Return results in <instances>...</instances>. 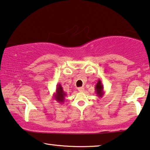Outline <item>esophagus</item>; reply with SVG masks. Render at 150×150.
<instances>
[{
    "label": "esophagus",
    "instance_id": "obj_1",
    "mask_svg": "<svg viewBox=\"0 0 150 150\" xmlns=\"http://www.w3.org/2000/svg\"><path fill=\"white\" fill-rule=\"evenodd\" d=\"M77 89H78V91H80V92H82V91H84V88L83 87H80V88H78Z\"/></svg>",
    "mask_w": 150,
    "mask_h": 150
}]
</instances>
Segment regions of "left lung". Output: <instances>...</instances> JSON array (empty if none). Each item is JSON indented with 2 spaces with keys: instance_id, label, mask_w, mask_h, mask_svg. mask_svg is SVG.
<instances>
[{
  "instance_id": "1",
  "label": "left lung",
  "mask_w": 150,
  "mask_h": 150,
  "mask_svg": "<svg viewBox=\"0 0 150 150\" xmlns=\"http://www.w3.org/2000/svg\"><path fill=\"white\" fill-rule=\"evenodd\" d=\"M95 90H96L95 92L97 94V96L98 98H102L104 96L105 92L104 91V86L100 79L98 80V83H96V85Z\"/></svg>"
}]
</instances>
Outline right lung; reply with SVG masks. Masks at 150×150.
Listing matches in <instances>:
<instances>
[{
  "label": "right lung",
  "instance_id": "1",
  "mask_svg": "<svg viewBox=\"0 0 150 150\" xmlns=\"http://www.w3.org/2000/svg\"><path fill=\"white\" fill-rule=\"evenodd\" d=\"M54 98L56 101L61 104H63L65 100V97L67 96V93L64 92L61 85L59 83L57 86V89H56V92L53 94Z\"/></svg>",
  "mask_w": 150,
  "mask_h": 150
}]
</instances>
